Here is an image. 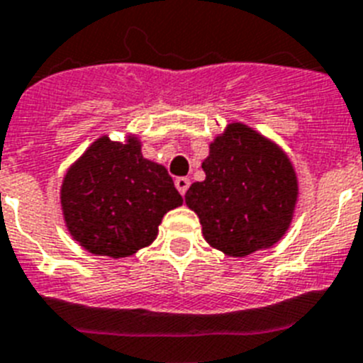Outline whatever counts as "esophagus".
I'll return each mask as SVG.
<instances>
[{"instance_id": "obj_1", "label": "esophagus", "mask_w": 363, "mask_h": 363, "mask_svg": "<svg viewBox=\"0 0 363 363\" xmlns=\"http://www.w3.org/2000/svg\"><path fill=\"white\" fill-rule=\"evenodd\" d=\"M175 186H177L179 194L184 195L186 191H188V188H190V179H188V177H177V179H175Z\"/></svg>"}]
</instances>
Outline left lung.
Listing matches in <instances>:
<instances>
[{
	"mask_svg": "<svg viewBox=\"0 0 363 363\" xmlns=\"http://www.w3.org/2000/svg\"><path fill=\"white\" fill-rule=\"evenodd\" d=\"M206 179L194 182L184 201L199 216L210 247L245 257L274 247L294 217L298 177L281 147L241 122H232L210 144Z\"/></svg>",
	"mask_w": 363,
	"mask_h": 363,
	"instance_id": "1",
	"label": "left lung"
}]
</instances>
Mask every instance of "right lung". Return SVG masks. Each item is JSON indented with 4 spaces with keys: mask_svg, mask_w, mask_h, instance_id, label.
Instances as JSON below:
<instances>
[{
    "mask_svg": "<svg viewBox=\"0 0 363 363\" xmlns=\"http://www.w3.org/2000/svg\"><path fill=\"white\" fill-rule=\"evenodd\" d=\"M65 226L94 256H133L155 241L164 213L182 204L166 168L144 159L140 140L104 135L65 173Z\"/></svg>",
    "mask_w": 363,
    "mask_h": 363,
    "instance_id": "1",
    "label": "right lung"
}]
</instances>
